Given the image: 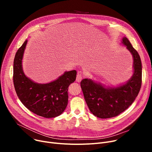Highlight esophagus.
Here are the masks:
<instances>
[{
    "mask_svg": "<svg viewBox=\"0 0 152 152\" xmlns=\"http://www.w3.org/2000/svg\"><path fill=\"white\" fill-rule=\"evenodd\" d=\"M82 78H83L82 74L80 73H78L77 75V76H76V81L78 83H80L82 80Z\"/></svg>",
    "mask_w": 152,
    "mask_h": 152,
    "instance_id": "1",
    "label": "esophagus"
}]
</instances>
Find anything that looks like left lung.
<instances>
[{"mask_svg":"<svg viewBox=\"0 0 152 152\" xmlns=\"http://www.w3.org/2000/svg\"><path fill=\"white\" fill-rule=\"evenodd\" d=\"M122 43L126 46L133 57L134 73L125 84L113 87H105L91 79L81 82L84 99L91 112L104 119L119 115L131 105L138 95L142 85V63L140 56L127 37Z\"/></svg>","mask_w":152,"mask_h":152,"instance_id":"obj_1","label":"left lung"}]
</instances>
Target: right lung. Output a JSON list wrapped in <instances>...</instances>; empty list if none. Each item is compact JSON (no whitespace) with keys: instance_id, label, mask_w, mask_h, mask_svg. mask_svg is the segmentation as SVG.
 Here are the masks:
<instances>
[{"instance_id":"right-lung-1","label":"right lung","mask_w":152,"mask_h":152,"mask_svg":"<svg viewBox=\"0 0 152 152\" xmlns=\"http://www.w3.org/2000/svg\"><path fill=\"white\" fill-rule=\"evenodd\" d=\"M27 40L19 48L13 61V84L23 104L34 114L46 118L60 115L66 108L68 87L75 82L76 71H65L56 80L47 84L34 83L26 76L22 60Z\"/></svg>"}]
</instances>
